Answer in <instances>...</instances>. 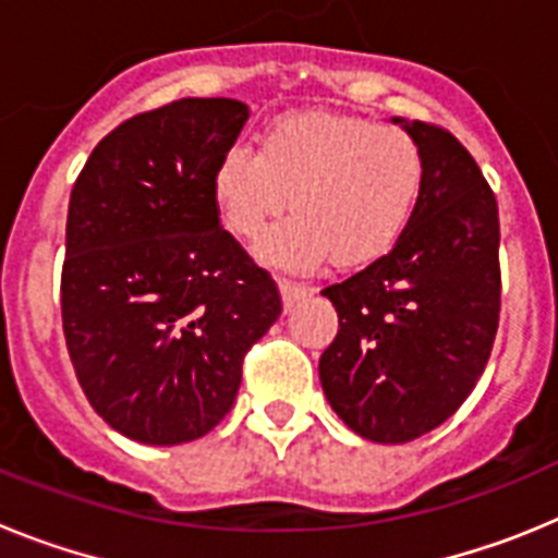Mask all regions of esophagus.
I'll use <instances>...</instances> for the list:
<instances>
[{
  "mask_svg": "<svg viewBox=\"0 0 558 558\" xmlns=\"http://www.w3.org/2000/svg\"><path fill=\"white\" fill-rule=\"evenodd\" d=\"M279 293H282V302L284 307H293L299 299H304V295L313 293V288H307V284H295V282H288V279H282L279 282Z\"/></svg>",
  "mask_w": 558,
  "mask_h": 558,
  "instance_id": "esophagus-1",
  "label": "esophagus"
}]
</instances>
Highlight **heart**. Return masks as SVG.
<instances>
[{
	"label": "heart",
	"mask_w": 558,
	"mask_h": 558,
	"mask_svg": "<svg viewBox=\"0 0 558 558\" xmlns=\"http://www.w3.org/2000/svg\"><path fill=\"white\" fill-rule=\"evenodd\" d=\"M425 181L422 147L405 128L327 111L270 122L254 153L236 147L211 175V201L226 229L259 240L288 198L293 218L256 245V259L338 268L386 256L405 234Z\"/></svg>",
	"instance_id": "obj_1"
}]
</instances>
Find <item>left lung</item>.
<instances>
[{"instance_id":"1","label":"left lung","mask_w":558,"mask_h":558,"mask_svg":"<svg viewBox=\"0 0 558 558\" xmlns=\"http://www.w3.org/2000/svg\"><path fill=\"white\" fill-rule=\"evenodd\" d=\"M391 122L422 147V192L386 256L322 290L340 327L318 360L332 411L377 445L413 441L461 408L500 318V220L481 167L452 133Z\"/></svg>"}]
</instances>
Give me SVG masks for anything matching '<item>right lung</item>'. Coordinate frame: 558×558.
I'll use <instances>...</instances> for the list:
<instances>
[{
	"mask_svg": "<svg viewBox=\"0 0 558 558\" xmlns=\"http://www.w3.org/2000/svg\"><path fill=\"white\" fill-rule=\"evenodd\" d=\"M248 117L226 97L140 113L92 150L69 198V357L102 422L140 445H186L220 425L245 352L282 313L211 201Z\"/></svg>",
	"mask_w": 558,
	"mask_h": 558,
	"instance_id": "add662e5",
	"label": "right lung"
}]
</instances>
